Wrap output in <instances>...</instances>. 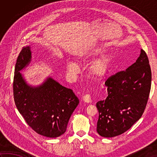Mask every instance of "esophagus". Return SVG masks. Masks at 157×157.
<instances>
[{
  "label": "esophagus",
  "instance_id": "esophagus-1",
  "mask_svg": "<svg viewBox=\"0 0 157 157\" xmlns=\"http://www.w3.org/2000/svg\"><path fill=\"white\" fill-rule=\"evenodd\" d=\"M83 98H84V101L85 102L89 103V102H92V98H91L90 94H86V95H84V97H83Z\"/></svg>",
  "mask_w": 157,
  "mask_h": 157
}]
</instances>
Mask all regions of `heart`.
<instances>
[{"mask_svg": "<svg viewBox=\"0 0 157 157\" xmlns=\"http://www.w3.org/2000/svg\"><path fill=\"white\" fill-rule=\"evenodd\" d=\"M106 48L102 44H96L90 47L85 51L82 52L79 55V59L82 61H86L94 59L102 53L105 51ZM113 60V55L111 53H103L99 56L90 67V72L92 74L100 78L105 75L111 65ZM67 69L71 74H76L79 71V67L76 63L69 61L67 63Z\"/></svg>", "mask_w": 157, "mask_h": 157, "instance_id": "obj_1", "label": "heart"}]
</instances>
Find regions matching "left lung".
<instances>
[{
  "instance_id": "1",
  "label": "left lung",
  "mask_w": 157,
  "mask_h": 157,
  "mask_svg": "<svg viewBox=\"0 0 157 157\" xmlns=\"http://www.w3.org/2000/svg\"><path fill=\"white\" fill-rule=\"evenodd\" d=\"M151 79L148 58L141 49L134 64L106 79L108 96L96 103L99 113L96 131L100 136L121 135L138 121L147 104Z\"/></svg>"
}]
</instances>
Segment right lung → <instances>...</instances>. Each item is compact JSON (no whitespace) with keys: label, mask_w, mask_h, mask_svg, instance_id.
Segmentation results:
<instances>
[{"label":"right lung","mask_w":157,"mask_h":157,"mask_svg":"<svg viewBox=\"0 0 157 157\" xmlns=\"http://www.w3.org/2000/svg\"><path fill=\"white\" fill-rule=\"evenodd\" d=\"M29 46L23 47L17 59L13 78L15 105L25 122L37 134L56 138L64 134L70 117L79 104L73 90L51 78L38 87L28 86L20 73L31 61Z\"/></svg>","instance_id":"obj_1"}]
</instances>
